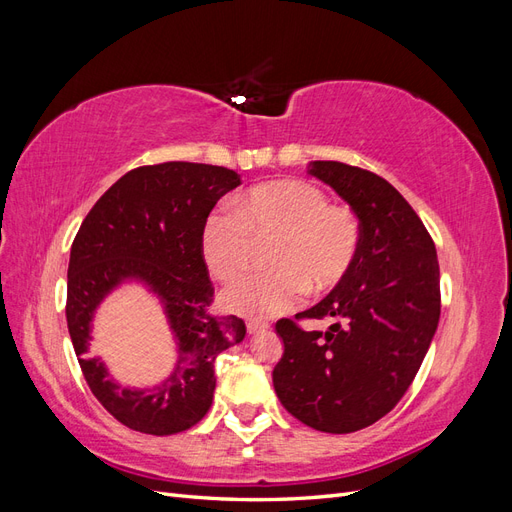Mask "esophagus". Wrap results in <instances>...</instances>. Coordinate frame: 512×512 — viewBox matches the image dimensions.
I'll list each match as a JSON object with an SVG mask.
<instances>
[{
    "mask_svg": "<svg viewBox=\"0 0 512 512\" xmlns=\"http://www.w3.org/2000/svg\"><path fill=\"white\" fill-rule=\"evenodd\" d=\"M269 324L267 322H258V320H247V333H260V331H267Z\"/></svg>",
    "mask_w": 512,
    "mask_h": 512,
    "instance_id": "34e87169",
    "label": "esophagus"
}]
</instances>
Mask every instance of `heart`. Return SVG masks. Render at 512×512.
<instances>
[{"mask_svg": "<svg viewBox=\"0 0 512 512\" xmlns=\"http://www.w3.org/2000/svg\"><path fill=\"white\" fill-rule=\"evenodd\" d=\"M265 273L224 292L230 312L250 318L280 316L305 290L322 294L346 280L361 250V222L346 205L312 181L258 185L237 198L235 211H215L203 228V258L213 277L230 282L252 265L256 243H267Z\"/></svg>", "mask_w": 512, "mask_h": 512, "instance_id": "b5f03b06", "label": "heart"}]
</instances>
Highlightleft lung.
<instances>
[{"mask_svg": "<svg viewBox=\"0 0 512 512\" xmlns=\"http://www.w3.org/2000/svg\"><path fill=\"white\" fill-rule=\"evenodd\" d=\"M361 222V250L329 297L275 322L284 354L273 369L282 406L307 427L352 433L374 425L404 397L440 320V267L425 224L393 185L371 170L318 160ZM303 317H335L327 334Z\"/></svg>", "mask_w": 512, "mask_h": 512, "instance_id": "obj_1", "label": "left lung"}]
</instances>
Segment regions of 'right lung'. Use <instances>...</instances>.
<instances>
[{
    "label": "right lung",
    "mask_w": 512,
    "mask_h": 512,
    "mask_svg": "<svg viewBox=\"0 0 512 512\" xmlns=\"http://www.w3.org/2000/svg\"><path fill=\"white\" fill-rule=\"evenodd\" d=\"M239 183L224 166H138L100 196L76 232L66 299L72 346L91 393L134 431L170 436L194 427L211 408L215 359L245 337L241 318L209 314L215 290L203 258L209 213ZM130 276L161 294L178 342L176 371L153 390L119 387L86 350L95 307Z\"/></svg>",
    "instance_id": "add662e5"
}]
</instances>
